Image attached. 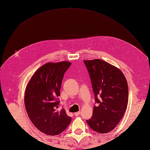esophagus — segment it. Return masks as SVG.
<instances>
[{"instance_id":"1","label":"esophagus","mask_w":150,"mask_h":150,"mask_svg":"<svg viewBox=\"0 0 150 150\" xmlns=\"http://www.w3.org/2000/svg\"><path fill=\"white\" fill-rule=\"evenodd\" d=\"M81 113V111H78V112H76V113H75V115L76 116H78V115H80Z\"/></svg>"}]
</instances>
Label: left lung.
I'll list each match as a JSON object with an SVG mask.
<instances>
[{"label": "left lung", "instance_id": "obj_1", "mask_svg": "<svg viewBox=\"0 0 150 150\" xmlns=\"http://www.w3.org/2000/svg\"><path fill=\"white\" fill-rule=\"evenodd\" d=\"M84 62L98 104L86 122L95 132L106 133L115 128L125 113L128 103V82L120 69L103 60H85Z\"/></svg>", "mask_w": 150, "mask_h": 150}]
</instances>
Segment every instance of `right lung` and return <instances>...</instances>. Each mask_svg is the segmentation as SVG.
<instances>
[{
	"mask_svg": "<svg viewBox=\"0 0 150 150\" xmlns=\"http://www.w3.org/2000/svg\"><path fill=\"white\" fill-rule=\"evenodd\" d=\"M71 64L68 61L44 64L26 85L24 104L28 115L34 126L46 135L60 134L71 121L64 110H57L64 74Z\"/></svg>",
	"mask_w": 150,
	"mask_h": 150,
	"instance_id": "1",
	"label": "right lung"
}]
</instances>
